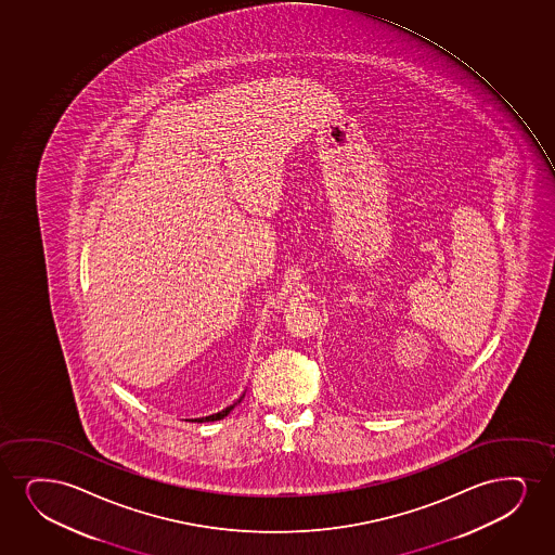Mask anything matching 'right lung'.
<instances>
[{"instance_id":"add662e5","label":"right lung","mask_w":555,"mask_h":555,"mask_svg":"<svg viewBox=\"0 0 555 555\" xmlns=\"http://www.w3.org/2000/svg\"><path fill=\"white\" fill-rule=\"evenodd\" d=\"M244 400V393L240 396V400L236 401V403H240V401ZM236 403H232V405H229V408H224L223 411H219V413L210 414V416H203V418H195V421L191 422H214V421H221V418H224L227 414L231 413L232 409H234V405Z\"/></svg>"}]
</instances>
